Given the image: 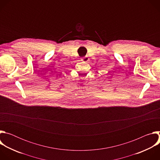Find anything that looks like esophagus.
Here are the masks:
<instances>
[{"mask_svg": "<svg viewBox=\"0 0 160 160\" xmlns=\"http://www.w3.org/2000/svg\"><path fill=\"white\" fill-rule=\"evenodd\" d=\"M82 61H84V62H87V61H89V58L87 56H85V57L82 58Z\"/></svg>", "mask_w": 160, "mask_h": 160, "instance_id": "obj_1", "label": "esophagus"}]
</instances>
